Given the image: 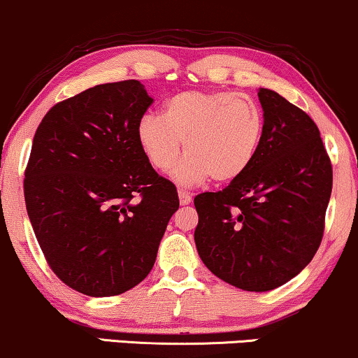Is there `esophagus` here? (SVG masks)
Returning <instances> with one entry per match:
<instances>
[{"mask_svg":"<svg viewBox=\"0 0 358 358\" xmlns=\"http://www.w3.org/2000/svg\"><path fill=\"white\" fill-rule=\"evenodd\" d=\"M178 198H180V205H188V203L192 201V193L185 192V189H180Z\"/></svg>","mask_w":358,"mask_h":358,"instance_id":"1","label":"esophagus"}]
</instances>
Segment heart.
<instances>
[{"mask_svg":"<svg viewBox=\"0 0 358 358\" xmlns=\"http://www.w3.org/2000/svg\"><path fill=\"white\" fill-rule=\"evenodd\" d=\"M137 142L153 169L171 171L180 185L211 176L229 183L250 169L264 134V114L255 99L231 90H185L170 97L164 114H147L137 124Z\"/></svg>","mask_w":358,"mask_h":358,"instance_id":"heart-1","label":"heart"}]
</instances>
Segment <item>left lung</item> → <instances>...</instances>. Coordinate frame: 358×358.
Returning a JSON list of instances; mask_svg holds the SVG:
<instances>
[{"label":"left lung","instance_id":"1","mask_svg":"<svg viewBox=\"0 0 358 358\" xmlns=\"http://www.w3.org/2000/svg\"><path fill=\"white\" fill-rule=\"evenodd\" d=\"M264 134L250 169L194 196L198 255L213 274L264 292L297 275L317 252L332 193V164L315 122L259 89Z\"/></svg>","mask_w":358,"mask_h":358}]
</instances>
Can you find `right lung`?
Here are the masks:
<instances>
[{"mask_svg":"<svg viewBox=\"0 0 358 358\" xmlns=\"http://www.w3.org/2000/svg\"><path fill=\"white\" fill-rule=\"evenodd\" d=\"M153 99L138 80L94 85L57 102L36 130L24 201L49 268L92 297L142 282L178 210L170 180L153 170L137 124Z\"/></svg>","mask_w":358,"mask_h":358,"instance_id":"add662e5","label":"right lung"}]
</instances>
